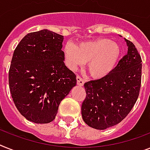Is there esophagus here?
<instances>
[{"mask_svg":"<svg viewBox=\"0 0 150 150\" xmlns=\"http://www.w3.org/2000/svg\"><path fill=\"white\" fill-rule=\"evenodd\" d=\"M76 81H77V85H79V86H83L84 83H85L83 79L80 75H77V76H76Z\"/></svg>","mask_w":150,"mask_h":150,"instance_id":"esophagus-1","label":"esophagus"}]
</instances>
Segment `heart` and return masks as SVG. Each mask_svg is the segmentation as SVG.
I'll return each mask as SVG.
<instances>
[{
  "mask_svg": "<svg viewBox=\"0 0 150 150\" xmlns=\"http://www.w3.org/2000/svg\"><path fill=\"white\" fill-rule=\"evenodd\" d=\"M64 54L70 67L75 68L88 62L90 76L100 79L108 75L116 66L120 47L116 42L104 38L82 42L77 46L68 42L64 47Z\"/></svg>",
  "mask_w": 150,
  "mask_h": 150,
  "instance_id": "heart-1",
  "label": "heart"
}]
</instances>
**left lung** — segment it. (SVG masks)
<instances>
[{"label": "left lung", "mask_w": 150, "mask_h": 150, "mask_svg": "<svg viewBox=\"0 0 150 150\" xmlns=\"http://www.w3.org/2000/svg\"><path fill=\"white\" fill-rule=\"evenodd\" d=\"M128 51L108 75L84 83L86 98L81 107L89 127L105 129L127 117L139 94L142 59L134 44L125 39Z\"/></svg>", "instance_id": "left-lung-1"}]
</instances>
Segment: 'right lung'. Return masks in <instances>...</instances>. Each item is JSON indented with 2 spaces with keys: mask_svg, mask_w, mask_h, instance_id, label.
Wrapping results in <instances>:
<instances>
[{
  "mask_svg": "<svg viewBox=\"0 0 150 150\" xmlns=\"http://www.w3.org/2000/svg\"><path fill=\"white\" fill-rule=\"evenodd\" d=\"M64 36L48 30L32 32L14 50L9 87L16 107L28 120L48 123L76 86V75L64 64Z\"/></svg>",
  "mask_w": 150,
  "mask_h": 150,
  "instance_id": "obj_1",
  "label": "right lung"
}]
</instances>
